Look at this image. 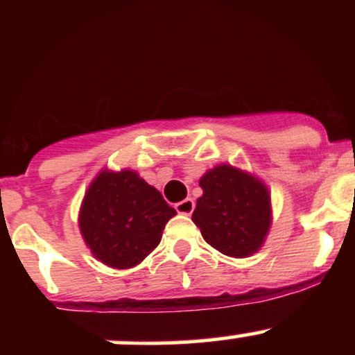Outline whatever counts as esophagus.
Masks as SVG:
<instances>
[{
  "mask_svg": "<svg viewBox=\"0 0 355 355\" xmlns=\"http://www.w3.org/2000/svg\"><path fill=\"white\" fill-rule=\"evenodd\" d=\"M195 209V202L191 198H185V200L175 203V210L182 215H190Z\"/></svg>",
  "mask_w": 355,
  "mask_h": 355,
  "instance_id": "obj_1",
  "label": "esophagus"
}]
</instances>
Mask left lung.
Returning <instances> with one entry per match:
<instances>
[{
    "label": "left lung",
    "mask_w": 355,
    "mask_h": 355,
    "mask_svg": "<svg viewBox=\"0 0 355 355\" xmlns=\"http://www.w3.org/2000/svg\"><path fill=\"white\" fill-rule=\"evenodd\" d=\"M203 193L195 207V225L205 242L234 259L257 254L272 227V198L266 182L247 170L220 164L202 175Z\"/></svg>",
    "instance_id": "8db88e82"
}]
</instances>
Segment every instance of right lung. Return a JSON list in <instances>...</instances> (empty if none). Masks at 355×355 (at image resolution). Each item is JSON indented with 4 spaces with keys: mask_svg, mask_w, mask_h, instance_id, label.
Masks as SVG:
<instances>
[{
    "mask_svg": "<svg viewBox=\"0 0 355 355\" xmlns=\"http://www.w3.org/2000/svg\"><path fill=\"white\" fill-rule=\"evenodd\" d=\"M175 215L160 191L135 170L103 168L85 191L78 225L96 260L125 270L152 254Z\"/></svg>",
    "mask_w": 355,
    "mask_h": 355,
    "instance_id": "1",
    "label": "right lung"
}]
</instances>
